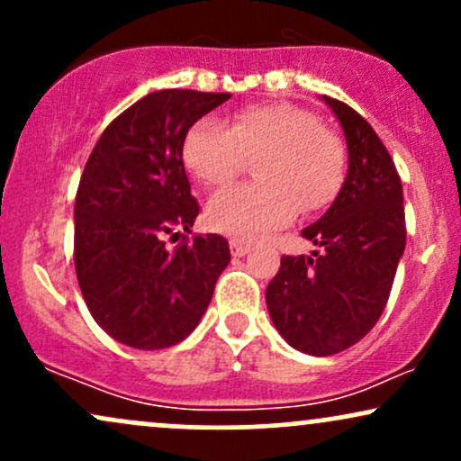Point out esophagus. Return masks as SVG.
<instances>
[{"label":"esophagus","mask_w":461,"mask_h":461,"mask_svg":"<svg viewBox=\"0 0 461 461\" xmlns=\"http://www.w3.org/2000/svg\"><path fill=\"white\" fill-rule=\"evenodd\" d=\"M230 249H231V256L242 258L249 251V245H247V242H242V240H231Z\"/></svg>","instance_id":"esophagus-1"}]
</instances>
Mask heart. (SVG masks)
<instances>
[{"instance_id": "obj_1", "label": "heart", "mask_w": 461, "mask_h": 461, "mask_svg": "<svg viewBox=\"0 0 461 461\" xmlns=\"http://www.w3.org/2000/svg\"><path fill=\"white\" fill-rule=\"evenodd\" d=\"M182 158L190 176L208 188L227 186L247 158H258L253 176L260 182L223 190L205 214L212 230L245 240L288 223L297 210H325L347 173L340 136L293 104L247 105L230 116L227 128L203 116L184 136Z\"/></svg>"}]
</instances>
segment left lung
Listing matches in <instances>:
<instances>
[{"label": "left lung", "mask_w": 461, "mask_h": 461, "mask_svg": "<svg viewBox=\"0 0 461 461\" xmlns=\"http://www.w3.org/2000/svg\"><path fill=\"white\" fill-rule=\"evenodd\" d=\"M322 99L345 130L347 179L331 208L301 231L321 251L282 256L267 285L277 331L316 357L345 351L373 330L405 251L403 186L393 158L362 114Z\"/></svg>", "instance_id": "8db88e82"}]
</instances>
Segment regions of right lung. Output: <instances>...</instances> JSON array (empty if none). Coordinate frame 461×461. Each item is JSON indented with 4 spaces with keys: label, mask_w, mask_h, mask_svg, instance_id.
<instances>
[{
    "label": "right lung",
    "mask_w": 461,
    "mask_h": 461,
    "mask_svg": "<svg viewBox=\"0 0 461 461\" xmlns=\"http://www.w3.org/2000/svg\"><path fill=\"white\" fill-rule=\"evenodd\" d=\"M230 93H149L121 113L88 156L76 194L73 260L97 325L142 351L182 342L208 310L230 245L193 234L199 214L182 160L194 121ZM167 240H179L173 249Z\"/></svg>",
    "instance_id": "1"
}]
</instances>
